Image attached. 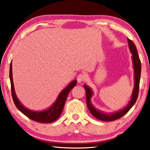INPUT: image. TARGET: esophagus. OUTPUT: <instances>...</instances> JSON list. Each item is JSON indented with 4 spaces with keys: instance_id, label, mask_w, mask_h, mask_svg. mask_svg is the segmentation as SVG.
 Listing matches in <instances>:
<instances>
[{
    "instance_id": "34e87169",
    "label": "esophagus",
    "mask_w": 150,
    "mask_h": 150,
    "mask_svg": "<svg viewBox=\"0 0 150 150\" xmlns=\"http://www.w3.org/2000/svg\"><path fill=\"white\" fill-rule=\"evenodd\" d=\"M85 79H86V76L84 74H79L77 75V80L78 83H81L82 81H84Z\"/></svg>"
}]
</instances>
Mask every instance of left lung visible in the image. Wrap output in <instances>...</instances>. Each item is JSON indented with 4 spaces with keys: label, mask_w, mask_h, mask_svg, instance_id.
<instances>
[{
    "label": "left lung",
    "mask_w": 150,
    "mask_h": 150,
    "mask_svg": "<svg viewBox=\"0 0 150 150\" xmlns=\"http://www.w3.org/2000/svg\"><path fill=\"white\" fill-rule=\"evenodd\" d=\"M127 41L129 51L131 52V53L132 54V59L133 62V67H134V89H133L132 96L130 97L131 99L127 105L125 106V108H123V109H120V110H119L117 111H115V112L109 113L103 112V111L95 108L91 103V99L93 95V91L91 88L87 86V85H83L85 91H86V101L87 108L89 109L90 113H91L95 117L97 118V120L104 121V122H111V121H114L115 120H117V119L121 118L123 117L125 113H127L128 111H129V109L134 106L135 103L136 102L137 97H138L139 85L142 70L141 61H140L138 54H137L136 47H135L134 42L131 41L129 39H127Z\"/></svg>",
    "instance_id": "1"
}]
</instances>
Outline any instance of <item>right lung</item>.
I'll list each match as a JSON object with an SVG mask.
<instances>
[{"instance_id":"obj_1","label":"right lung","mask_w":150,"mask_h":150,"mask_svg":"<svg viewBox=\"0 0 150 150\" xmlns=\"http://www.w3.org/2000/svg\"><path fill=\"white\" fill-rule=\"evenodd\" d=\"M9 77H10L11 85V92L12 97L14 103H15L16 108H18L21 112H22L24 115L27 116L30 120L35 122L40 123H51L57 120L62 113L63 109L65 105L67 97L69 94V93L71 89L74 87L77 84V80L75 79L70 82L67 86L65 89H63L60 92L59 96L57 98L56 101L54 102L53 104H52L51 106H50L49 108L43 111H33L28 109L25 108L16 97L15 93V87H14V83L13 79V72H12V62L10 65V72H9Z\"/></svg>"}]
</instances>
